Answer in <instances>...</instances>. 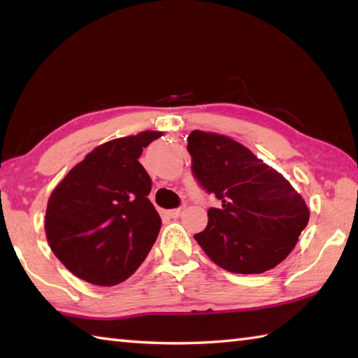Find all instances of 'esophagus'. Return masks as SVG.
Returning a JSON list of instances; mask_svg holds the SVG:
<instances>
[{
  "label": "esophagus",
  "mask_w": 358,
  "mask_h": 358,
  "mask_svg": "<svg viewBox=\"0 0 358 358\" xmlns=\"http://www.w3.org/2000/svg\"><path fill=\"white\" fill-rule=\"evenodd\" d=\"M183 212H185V208L172 209V210H169V217H172V218H178V217H181V214H183Z\"/></svg>",
  "instance_id": "esophagus-1"
}]
</instances>
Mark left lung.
I'll use <instances>...</instances> for the list:
<instances>
[{"mask_svg": "<svg viewBox=\"0 0 358 358\" xmlns=\"http://www.w3.org/2000/svg\"><path fill=\"white\" fill-rule=\"evenodd\" d=\"M192 172L222 208L208 210L194 237L212 262L234 273H263L295 248L309 222L301 195L273 167L231 136L192 131Z\"/></svg>", "mask_w": 358, "mask_h": 358, "instance_id": "obj_1", "label": "left lung"}]
</instances>
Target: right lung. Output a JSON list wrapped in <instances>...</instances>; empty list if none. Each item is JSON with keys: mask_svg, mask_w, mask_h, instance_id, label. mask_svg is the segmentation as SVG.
I'll return each instance as SVG.
<instances>
[{"mask_svg": "<svg viewBox=\"0 0 358 358\" xmlns=\"http://www.w3.org/2000/svg\"><path fill=\"white\" fill-rule=\"evenodd\" d=\"M159 136L163 132L143 131L100 144L52 191L45 237L73 275L115 286L148 257L162 218L148 199L152 180L138 158Z\"/></svg>", "mask_w": 358, "mask_h": 358, "instance_id": "right-lung-1", "label": "right lung"}]
</instances>
